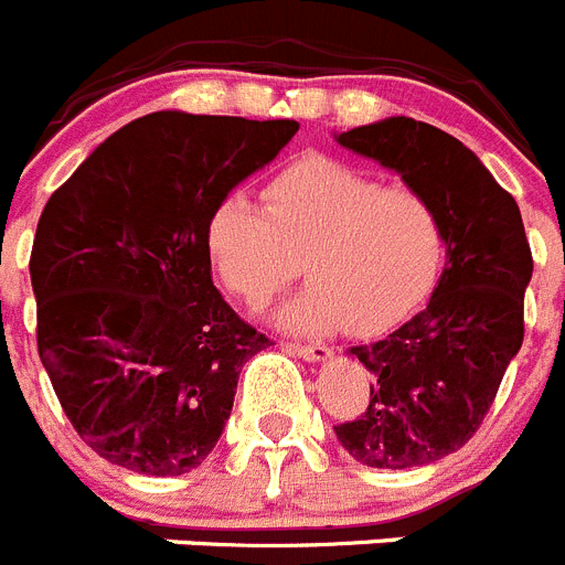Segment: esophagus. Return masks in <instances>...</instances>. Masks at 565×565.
Returning a JSON list of instances; mask_svg holds the SVG:
<instances>
[{
  "label": "esophagus",
  "instance_id": "obj_1",
  "mask_svg": "<svg viewBox=\"0 0 565 565\" xmlns=\"http://www.w3.org/2000/svg\"><path fill=\"white\" fill-rule=\"evenodd\" d=\"M286 350L288 353H294V355H299V359H305V361H313V364H319V361H328L330 355V347H324V344H286Z\"/></svg>",
  "mask_w": 565,
  "mask_h": 565
}]
</instances>
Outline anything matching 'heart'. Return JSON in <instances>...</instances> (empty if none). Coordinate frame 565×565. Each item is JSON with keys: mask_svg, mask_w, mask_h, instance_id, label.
I'll return each instance as SVG.
<instances>
[{"mask_svg": "<svg viewBox=\"0 0 565 565\" xmlns=\"http://www.w3.org/2000/svg\"><path fill=\"white\" fill-rule=\"evenodd\" d=\"M266 210L230 193L206 218V252L221 282L263 305L302 271L308 286L274 313L288 333L350 324L377 333L431 294L445 260V224L426 193L384 184L330 157L291 162L266 184Z\"/></svg>", "mask_w": 565, "mask_h": 565, "instance_id": "1", "label": "heart"}]
</instances>
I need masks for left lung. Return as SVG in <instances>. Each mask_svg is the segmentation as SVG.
I'll list each match as a JSON object with an SVG mask.
<instances>
[{"instance_id": "left-lung-1", "label": "left lung", "mask_w": 565, "mask_h": 565, "mask_svg": "<svg viewBox=\"0 0 565 565\" xmlns=\"http://www.w3.org/2000/svg\"><path fill=\"white\" fill-rule=\"evenodd\" d=\"M335 142L437 204L445 268L417 317L350 350L372 372L370 406L335 426L366 468H423L459 451L482 426L524 341L532 252L521 210L470 148L412 117L335 134Z\"/></svg>"}]
</instances>
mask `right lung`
Listing matches in <instances>:
<instances>
[{
	"mask_svg": "<svg viewBox=\"0 0 565 565\" xmlns=\"http://www.w3.org/2000/svg\"><path fill=\"white\" fill-rule=\"evenodd\" d=\"M299 122L153 111L50 195L30 279L39 355L92 451L181 476L215 448L243 364L268 339L212 286L206 218Z\"/></svg>",
	"mask_w": 565,
	"mask_h": 565,
	"instance_id": "add662e5",
	"label": "right lung"
}]
</instances>
